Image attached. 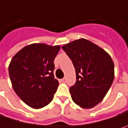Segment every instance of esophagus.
Instances as JSON below:
<instances>
[{
  "instance_id": "34e87169",
  "label": "esophagus",
  "mask_w": 128,
  "mask_h": 128,
  "mask_svg": "<svg viewBox=\"0 0 128 128\" xmlns=\"http://www.w3.org/2000/svg\"><path fill=\"white\" fill-rule=\"evenodd\" d=\"M66 78H62V79L61 80V81H62V82H63V83H65V82H66Z\"/></svg>"
}]
</instances>
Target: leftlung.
<instances>
[{"mask_svg":"<svg viewBox=\"0 0 128 128\" xmlns=\"http://www.w3.org/2000/svg\"><path fill=\"white\" fill-rule=\"evenodd\" d=\"M76 69V82L70 88L73 102L83 108L100 102L114 79V64L110 55L94 43L79 39L63 45Z\"/></svg>","mask_w":128,"mask_h":128,"instance_id":"1","label":"left lung"}]
</instances>
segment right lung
Masks as SVG:
<instances>
[{
	"mask_svg": "<svg viewBox=\"0 0 128 128\" xmlns=\"http://www.w3.org/2000/svg\"><path fill=\"white\" fill-rule=\"evenodd\" d=\"M59 45L30 44L12 58L8 74L15 93L26 105L39 109L53 99L58 81L53 76L54 59Z\"/></svg>",
	"mask_w": 128,
	"mask_h": 128,
	"instance_id": "obj_1",
	"label": "right lung"
}]
</instances>
